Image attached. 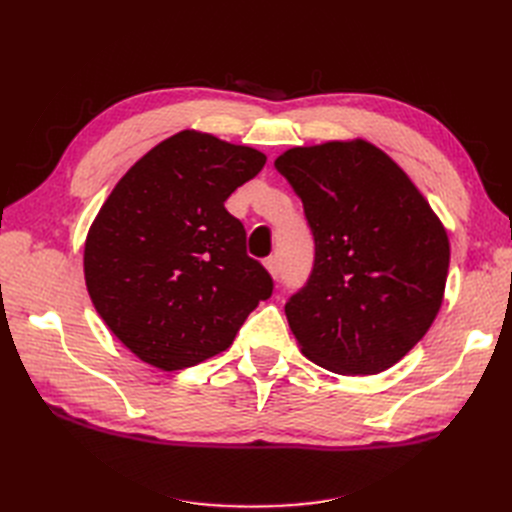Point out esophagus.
Returning <instances> with one entry per match:
<instances>
[{
  "instance_id": "1",
  "label": "esophagus",
  "mask_w": 512,
  "mask_h": 512,
  "mask_svg": "<svg viewBox=\"0 0 512 512\" xmlns=\"http://www.w3.org/2000/svg\"><path fill=\"white\" fill-rule=\"evenodd\" d=\"M265 267H267V271L271 273L273 280H277V277H280V267H277V258H275V256L265 258Z\"/></svg>"
}]
</instances>
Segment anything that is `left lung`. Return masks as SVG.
<instances>
[{"mask_svg": "<svg viewBox=\"0 0 512 512\" xmlns=\"http://www.w3.org/2000/svg\"><path fill=\"white\" fill-rule=\"evenodd\" d=\"M316 243L290 331L316 365L344 376L393 367L423 339L444 299L451 245L410 177L363 138L292 147L275 160Z\"/></svg>", "mask_w": 512, "mask_h": 512, "instance_id": "1", "label": "left lung"}]
</instances>
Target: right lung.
I'll use <instances>...</instances> for the list:
<instances>
[{
  "mask_svg": "<svg viewBox=\"0 0 512 512\" xmlns=\"http://www.w3.org/2000/svg\"><path fill=\"white\" fill-rule=\"evenodd\" d=\"M267 156L183 130L147 151L104 200L85 241L96 312L138 359L175 371L224 352L273 280L247 256L226 198Z\"/></svg>",
  "mask_w": 512,
  "mask_h": 512,
  "instance_id": "1",
  "label": "right lung"
}]
</instances>
